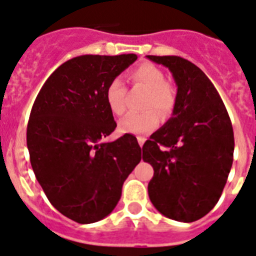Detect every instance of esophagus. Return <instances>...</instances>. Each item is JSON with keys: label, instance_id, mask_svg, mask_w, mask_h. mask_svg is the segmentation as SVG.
Listing matches in <instances>:
<instances>
[{"label": "esophagus", "instance_id": "1", "mask_svg": "<svg viewBox=\"0 0 256 256\" xmlns=\"http://www.w3.org/2000/svg\"><path fill=\"white\" fill-rule=\"evenodd\" d=\"M136 139H138V143H139V146H140V147L143 144H144V142H146L144 136H138V138H136Z\"/></svg>", "mask_w": 256, "mask_h": 256}]
</instances>
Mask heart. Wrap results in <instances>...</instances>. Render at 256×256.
<instances>
[{"instance_id":"obj_1","label":"heart","mask_w":256,"mask_h":256,"mask_svg":"<svg viewBox=\"0 0 256 256\" xmlns=\"http://www.w3.org/2000/svg\"><path fill=\"white\" fill-rule=\"evenodd\" d=\"M134 84L147 88V95L143 102L142 113H132L124 117L118 124L121 132L128 134H147L158 128L160 116L162 118L170 117L177 105V90L170 82L165 80V74L158 66L144 62L134 68L128 74ZM126 88L118 78L109 82L105 100L109 110L114 116H122L126 110L124 105Z\"/></svg>"}]
</instances>
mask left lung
<instances>
[{"mask_svg": "<svg viewBox=\"0 0 256 256\" xmlns=\"http://www.w3.org/2000/svg\"><path fill=\"white\" fill-rule=\"evenodd\" d=\"M177 84L173 117L144 143L154 168L148 195L160 214L192 222L216 206L233 164L234 134L218 90L200 68L177 56H147Z\"/></svg>", "mask_w": 256, "mask_h": 256, "instance_id": "obj_1", "label": "left lung"}]
</instances>
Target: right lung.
<instances>
[{"instance_id":"obj_1","label":"right lung","mask_w":256,"mask_h":256,"mask_svg":"<svg viewBox=\"0 0 256 256\" xmlns=\"http://www.w3.org/2000/svg\"><path fill=\"white\" fill-rule=\"evenodd\" d=\"M136 54L79 56L56 68L32 105L30 161L52 206L79 224L108 216L139 164L134 135L104 139L117 128L105 91Z\"/></svg>"}]
</instances>
